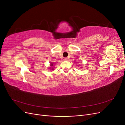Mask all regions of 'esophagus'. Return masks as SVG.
I'll return each mask as SVG.
<instances>
[{
	"label": "esophagus",
	"mask_w": 125,
	"mask_h": 125,
	"mask_svg": "<svg viewBox=\"0 0 125 125\" xmlns=\"http://www.w3.org/2000/svg\"><path fill=\"white\" fill-rule=\"evenodd\" d=\"M65 59V60H67L68 59V58H67V57H66V58H65V59Z\"/></svg>",
	"instance_id": "1"
}]
</instances>
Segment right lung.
Masks as SVG:
<instances>
[{"label": "right lung", "mask_w": 125, "mask_h": 125, "mask_svg": "<svg viewBox=\"0 0 125 125\" xmlns=\"http://www.w3.org/2000/svg\"><path fill=\"white\" fill-rule=\"evenodd\" d=\"M51 66H53V64H52V63H51Z\"/></svg>", "instance_id": "add662e5"}]
</instances>
